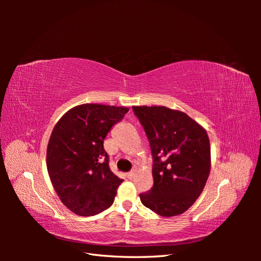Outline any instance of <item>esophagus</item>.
Masks as SVG:
<instances>
[{
	"instance_id": "1",
	"label": "esophagus",
	"mask_w": 261,
	"mask_h": 261,
	"mask_svg": "<svg viewBox=\"0 0 261 261\" xmlns=\"http://www.w3.org/2000/svg\"><path fill=\"white\" fill-rule=\"evenodd\" d=\"M126 176H127V178L132 179L134 176H135V171H130V172H128L127 174H126Z\"/></svg>"
}]
</instances>
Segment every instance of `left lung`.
I'll use <instances>...</instances> for the list:
<instances>
[{"mask_svg":"<svg viewBox=\"0 0 261 261\" xmlns=\"http://www.w3.org/2000/svg\"><path fill=\"white\" fill-rule=\"evenodd\" d=\"M152 154L153 186L141 193L145 207L173 217L193 206L210 173L207 132L186 113L165 107H133Z\"/></svg>","mask_w":261,"mask_h":261,"instance_id":"left-lung-1","label":"left lung"}]
</instances>
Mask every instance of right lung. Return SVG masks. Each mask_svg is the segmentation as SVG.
I'll use <instances>...</instances> for the list:
<instances>
[{
    "mask_svg": "<svg viewBox=\"0 0 261 261\" xmlns=\"http://www.w3.org/2000/svg\"><path fill=\"white\" fill-rule=\"evenodd\" d=\"M127 108L87 103L70 109L54 126L46 168L62 202L78 216L108 209L123 181L109 167L103 141Z\"/></svg>",
    "mask_w": 261,
    "mask_h": 261,
    "instance_id": "obj_1",
    "label": "right lung"
}]
</instances>
